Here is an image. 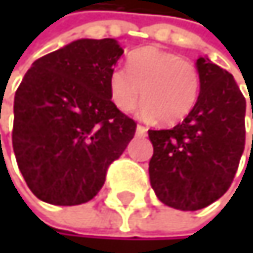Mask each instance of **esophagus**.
Segmentation results:
<instances>
[{
    "mask_svg": "<svg viewBox=\"0 0 253 253\" xmlns=\"http://www.w3.org/2000/svg\"><path fill=\"white\" fill-rule=\"evenodd\" d=\"M145 133H147V129L144 127V126H136V135L138 136H145Z\"/></svg>",
    "mask_w": 253,
    "mask_h": 253,
    "instance_id": "obj_1",
    "label": "esophagus"
}]
</instances>
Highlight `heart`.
<instances>
[{"label":"heart","mask_w":253,"mask_h":253,"mask_svg":"<svg viewBox=\"0 0 253 253\" xmlns=\"http://www.w3.org/2000/svg\"><path fill=\"white\" fill-rule=\"evenodd\" d=\"M129 70L114 68L109 94L123 112L132 111L141 98V115L171 126L185 118L197 103L200 74L194 63L158 46H144L129 56Z\"/></svg>","instance_id":"obj_1"}]
</instances>
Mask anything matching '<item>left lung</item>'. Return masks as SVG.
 I'll return each mask as SVG.
<instances>
[{
    "mask_svg": "<svg viewBox=\"0 0 253 253\" xmlns=\"http://www.w3.org/2000/svg\"><path fill=\"white\" fill-rule=\"evenodd\" d=\"M196 68L194 109L173 129L149 130L150 185L164 205L180 211L202 210L228 191L246 138V100L232 74L208 56L199 57Z\"/></svg>",
    "mask_w": 253,
    "mask_h": 253,
    "instance_id": "8db88e82",
    "label": "left lung"
}]
</instances>
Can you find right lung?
I'll return each instance as SVG.
<instances>
[{"instance_id": "obj_1", "label": "right lung", "mask_w": 253, "mask_h": 253, "mask_svg": "<svg viewBox=\"0 0 253 253\" xmlns=\"http://www.w3.org/2000/svg\"><path fill=\"white\" fill-rule=\"evenodd\" d=\"M118 41L77 39L36 62L15 94L12 142L32 193L59 207L86 203L101 190L136 124L117 109L109 74Z\"/></svg>"}]
</instances>
